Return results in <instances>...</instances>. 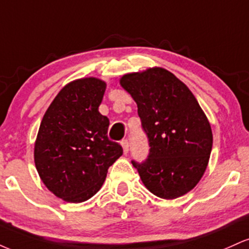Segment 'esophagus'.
I'll return each instance as SVG.
<instances>
[{
  "label": "esophagus",
  "instance_id": "1",
  "mask_svg": "<svg viewBox=\"0 0 249 249\" xmlns=\"http://www.w3.org/2000/svg\"><path fill=\"white\" fill-rule=\"evenodd\" d=\"M122 146H123V151H124V154H126L128 152V148H130V142L126 139H124V141H122Z\"/></svg>",
  "mask_w": 249,
  "mask_h": 249
}]
</instances>
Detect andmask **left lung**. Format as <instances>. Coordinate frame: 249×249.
Instances as JSON below:
<instances>
[{"label": "left lung", "mask_w": 249, "mask_h": 249, "mask_svg": "<svg viewBox=\"0 0 249 249\" xmlns=\"http://www.w3.org/2000/svg\"><path fill=\"white\" fill-rule=\"evenodd\" d=\"M119 83L137 103L150 144L146 161H132L142 184L167 200L190 192L206 171L213 145L211 124L196 98L164 68L126 73Z\"/></svg>", "instance_id": "obj_1"}]
</instances>
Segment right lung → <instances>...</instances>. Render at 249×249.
<instances>
[{
  "label": "right lung",
  "mask_w": 249,
  "mask_h": 249,
  "mask_svg": "<svg viewBox=\"0 0 249 249\" xmlns=\"http://www.w3.org/2000/svg\"><path fill=\"white\" fill-rule=\"evenodd\" d=\"M107 83L84 77L68 83L45 111L34 148L39 178L57 198L83 202L101 190L107 168L123 154L107 138L98 111Z\"/></svg>",
  "instance_id": "obj_1"
}]
</instances>
